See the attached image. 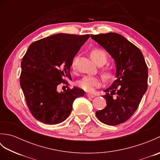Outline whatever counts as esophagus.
<instances>
[{"label":"esophagus","mask_w":160,"mask_h":160,"mask_svg":"<svg viewBox=\"0 0 160 160\" xmlns=\"http://www.w3.org/2000/svg\"><path fill=\"white\" fill-rule=\"evenodd\" d=\"M87 96L89 97V98H95V96L94 95H92V94H90V93H87Z\"/></svg>","instance_id":"1"}]
</instances>
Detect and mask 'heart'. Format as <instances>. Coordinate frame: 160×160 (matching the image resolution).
<instances>
[{
	"mask_svg": "<svg viewBox=\"0 0 160 160\" xmlns=\"http://www.w3.org/2000/svg\"><path fill=\"white\" fill-rule=\"evenodd\" d=\"M91 56L92 60L97 64L100 62H103L104 64L107 59L106 53L100 49H93L91 53ZM75 65H76V59L73 60L71 67L74 69ZM103 75L107 79H110L113 76V70L109 69V68H106V69H103ZM101 83L102 79L100 78L97 76H86L78 82V86L84 91L91 92V91H94L96 88L99 87L101 85Z\"/></svg>",
	"mask_w": 160,
	"mask_h": 160,
	"instance_id": "1",
	"label": "heart"
}]
</instances>
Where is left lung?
I'll use <instances>...</instances> for the list:
<instances>
[{
	"label": "left lung",
	"instance_id": "1",
	"mask_svg": "<svg viewBox=\"0 0 160 160\" xmlns=\"http://www.w3.org/2000/svg\"><path fill=\"white\" fill-rule=\"evenodd\" d=\"M113 58L117 79L105 89L104 109L96 112L98 120L107 125L124 123L138 108L148 88V67L140 49L116 33L91 35Z\"/></svg>",
	"mask_w": 160,
	"mask_h": 160
}]
</instances>
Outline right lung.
I'll use <instances>...</instances> for the list:
<instances>
[{
  "label": "right lung",
  "instance_id": "add662e5",
  "mask_svg": "<svg viewBox=\"0 0 160 160\" xmlns=\"http://www.w3.org/2000/svg\"><path fill=\"white\" fill-rule=\"evenodd\" d=\"M89 34L57 33L32 42L21 62L20 84L32 115L45 124H56L70 115L75 99L84 96L79 88L63 92L58 86L71 79L70 68L75 56Z\"/></svg>",
  "mask_w": 160,
  "mask_h": 160
}]
</instances>
